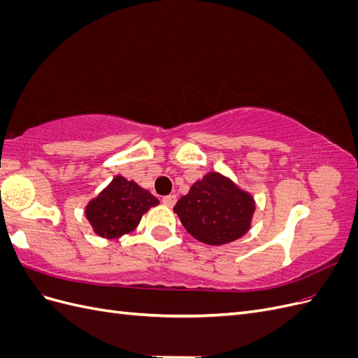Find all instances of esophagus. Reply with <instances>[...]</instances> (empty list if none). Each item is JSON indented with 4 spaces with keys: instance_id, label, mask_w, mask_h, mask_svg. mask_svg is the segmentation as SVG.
Returning a JSON list of instances; mask_svg holds the SVG:
<instances>
[{
    "instance_id": "obj_1",
    "label": "esophagus",
    "mask_w": 358,
    "mask_h": 358,
    "mask_svg": "<svg viewBox=\"0 0 358 358\" xmlns=\"http://www.w3.org/2000/svg\"><path fill=\"white\" fill-rule=\"evenodd\" d=\"M162 203H164L167 208H173V206H175V203H176V196H166V197H162Z\"/></svg>"
}]
</instances>
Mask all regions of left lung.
Instances as JSON below:
<instances>
[{"label":"left lung","mask_w":358,"mask_h":358,"mask_svg":"<svg viewBox=\"0 0 358 358\" xmlns=\"http://www.w3.org/2000/svg\"><path fill=\"white\" fill-rule=\"evenodd\" d=\"M173 210L194 239L221 246L241 239L251 229L255 200L230 178L209 171L192 183Z\"/></svg>","instance_id":"1"}]
</instances>
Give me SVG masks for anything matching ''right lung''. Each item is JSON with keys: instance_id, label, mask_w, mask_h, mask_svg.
Here are the masks:
<instances>
[{"instance_id": "obj_1", "label": "right lung", "mask_w": 358, "mask_h": 358, "mask_svg": "<svg viewBox=\"0 0 358 358\" xmlns=\"http://www.w3.org/2000/svg\"><path fill=\"white\" fill-rule=\"evenodd\" d=\"M157 204H159L158 199L148 189L117 175L86 204L85 216L96 236L117 239L134 231L142 216Z\"/></svg>"}]
</instances>
